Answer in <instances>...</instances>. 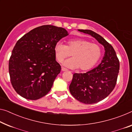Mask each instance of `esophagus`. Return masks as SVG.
<instances>
[{
  "instance_id": "obj_1",
  "label": "esophagus",
  "mask_w": 132,
  "mask_h": 132,
  "mask_svg": "<svg viewBox=\"0 0 132 132\" xmlns=\"http://www.w3.org/2000/svg\"><path fill=\"white\" fill-rule=\"evenodd\" d=\"M62 71H66L67 69H66L65 68H63V67H62Z\"/></svg>"
}]
</instances>
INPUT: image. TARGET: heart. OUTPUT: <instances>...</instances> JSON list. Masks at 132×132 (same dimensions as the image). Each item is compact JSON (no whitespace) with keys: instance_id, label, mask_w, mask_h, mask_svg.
<instances>
[{"instance_id":"heart-1","label":"heart","mask_w":132,"mask_h":132,"mask_svg":"<svg viewBox=\"0 0 132 132\" xmlns=\"http://www.w3.org/2000/svg\"><path fill=\"white\" fill-rule=\"evenodd\" d=\"M54 50L59 62H62L72 54V58L66 60L64 65L71 69L79 68L81 70L93 68L102 55L101 48L98 45L82 38L70 39L66 46L62 43H57Z\"/></svg>"}]
</instances>
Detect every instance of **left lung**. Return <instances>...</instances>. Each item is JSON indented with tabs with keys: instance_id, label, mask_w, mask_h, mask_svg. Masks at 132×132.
<instances>
[{
	"instance_id": "left-lung-1",
	"label": "left lung",
	"mask_w": 132,
	"mask_h": 132,
	"mask_svg": "<svg viewBox=\"0 0 132 132\" xmlns=\"http://www.w3.org/2000/svg\"><path fill=\"white\" fill-rule=\"evenodd\" d=\"M91 35L105 48V54L100 65L85 73H74L69 86L70 93L82 103L92 104L104 100L116 85L120 62L114 49L102 37L89 29H79Z\"/></svg>"
}]
</instances>
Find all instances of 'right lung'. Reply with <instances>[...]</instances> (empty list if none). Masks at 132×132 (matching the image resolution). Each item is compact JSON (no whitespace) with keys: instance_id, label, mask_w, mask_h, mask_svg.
<instances>
[{"instance_id":"obj_1","label":"right lung","mask_w":132,"mask_h":132,"mask_svg":"<svg viewBox=\"0 0 132 132\" xmlns=\"http://www.w3.org/2000/svg\"><path fill=\"white\" fill-rule=\"evenodd\" d=\"M68 35L63 28L46 25L32 29L17 41L9 59V72L19 95L36 100L48 93L61 70L54 46Z\"/></svg>"}]
</instances>
